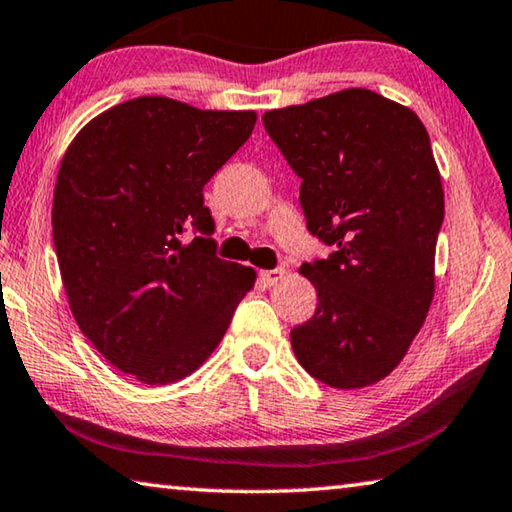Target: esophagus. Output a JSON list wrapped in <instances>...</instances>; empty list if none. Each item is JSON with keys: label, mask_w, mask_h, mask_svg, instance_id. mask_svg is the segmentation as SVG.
I'll list each match as a JSON object with an SVG mask.
<instances>
[{"label": "esophagus", "mask_w": 512, "mask_h": 512, "mask_svg": "<svg viewBox=\"0 0 512 512\" xmlns=\"http://www.w3.org/2000/svg\"><path fill=\"white\" fill-rule=\"evenodd\" d=\"M259 278H262L264 285L273 287V285H278L282 278H285V269H282V266H278V269H266L259 273Z\"/></svg>", "instance_id": "1"}]
</instances>
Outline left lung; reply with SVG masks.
<instances>
[{
    "label": "left lung",
    "mask_w": 512,
    "mask_h": 512,
    "mask_svg": "<svg viewBox=\"0 0 512 512\" xmlns=\"http://www.w3.org/2000/svg\"><path fill=\"white\" fill-rule=\"evenodd\" d=\"M300 177L307 230L335 253L300 266L316 289L291 330L298 362L337 389L383 380L408 353L435 294L444 191L415 111L367 88L264 113Z\"/></svg>",
    "instance_id": "8db88e82"
}]
</instances>
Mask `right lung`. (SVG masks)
I'll return each mask as SVG.
<instances>
[{
	"mask_svg": "<svg viewBox=\"0 0 512 512\" xmlns=\"http://www.w3.org/2000/svg\"><path fill=\"white\" fill-rule=\"evenodd\" d=\"M255 123L148 95L100 113L63 154L52 234L70 310L145 385L196 371L255 285L250 266L216 257L202 196Z\"/></svg>",
	"mask_w": 512,
	"mask_h": 512,
	"instance_id": "obj_1",
	"label": "right lung"
}]
</instances>
